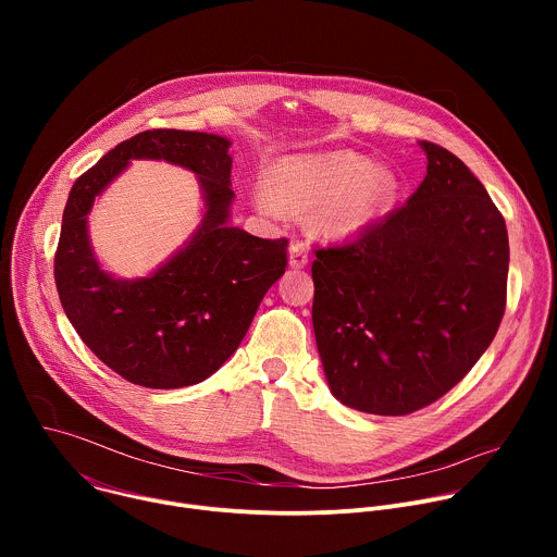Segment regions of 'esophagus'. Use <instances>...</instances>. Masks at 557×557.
<instances>
[{
  "mask_svg": "<svg viewBox=\"0 0 557 557\" xmlns=\"http://www.w3.org/2000/svg\"><path fill=\"white\" fill-rule=\"evenodd\" d=\"M308 264V251L301 245H290L288 249V267L290 269H304Z\"/></svg>",
  "mask_w": 557,
  "mask_h": 557,
  "instance_id": "1",
  "label": "esophagus"
}]
</instances>
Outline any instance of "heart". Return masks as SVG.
<instances>
[{
  "label": "heart",
  "instance_id": "1",
  "mask_svg": "<svg viewBox=\"0 0 557 557\" xmlns=\"http://www.w3.org/2000/svg\"><path fill=\"white\" fill-rule=\"evenodd\" d=\"M399 176L355 151L286 156L253 191L269 218L308 211V231L324 243H352L374 231L399 198Z\"/></svg>",
  "mask_w": 557,
  "mask_h": 557
}]
</instances>
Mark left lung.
Instances as JSON below:
<instances>
[{"instance_id":"1","label":"left lung","mask_w":557,"mask_h":557,"mask_svg":"<svg viewBox=\"0 0 557 557\" xmlns=\"http://www.w3.org/2000/svg\"><path fill=\"white\" fill-rule=\"evenodd\" d=\"M428 174L406 207L312 262V329L335 399L401 417L449 392L505 314L509 237L483 183L421 140Z\"/></svg>"}]
</instances>
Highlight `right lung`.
Listing matches in <instances>:
<instances>
[{
    "label": "right lung",
    "mask_w": 557,
    "mask_h": 557,
    "mask_svg": "<svg viewBox=\"0 0 557 557\" xmlns=\"http://www.w3.org/2000/svg\"><path fill=\"white\" fill-rule=\"evenodd\" d=\"M231 140L207 132L147 129L110 149L67 196L54 282L84 344L129 383L174 389L211 376L245 339L267 290L286 271V247L231 224ZM132 160H165L199 181L203 218L143 278L102 269L89 240L94 200Z\"/></svg>",
    "instance_id": "obj_1"
}]
</instances>
